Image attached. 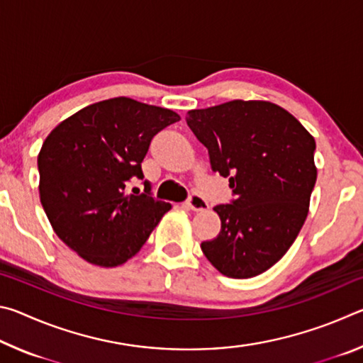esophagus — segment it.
I'll use <instances>...</instances> for the list:
<instances>
[{"mask_svg":"<svg viewBox=\"0 0 363 363\" xmlns=\"http://www.w3.org/2000/svg\"><path fill=\"white\" fill-rule=\"evenodd\" d=\"M187 208H190L192 211H205L210 208V205H208V201L203 199V196L199 195V194H192L189 196V200L186 201Z\"/></svg>","mask_w":363,"mask_h":363,"instance_id":"obj_1","label":"esophagus"}]
</instances>
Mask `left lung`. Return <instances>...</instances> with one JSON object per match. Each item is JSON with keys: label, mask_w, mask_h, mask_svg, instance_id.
<instances>
[{"label": "left lung", "mask_w": 363, "mask_h": 363, "mask_svg": "<svg viewBox=\"0 0 363 363\" xmlns=\"http://www.w3.org/2000/svg\"><path fill=\"white\" fill-rule=\"evenodd\" d=\"M186 121L233 195L214 206L220 232L201 251L225 277H256L281 259L307 218L315 140L285 108L264 101L190 110Z\"/></svg>", "instance_id": "left-lung-1"}]
</instances>
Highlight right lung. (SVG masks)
Wrapping results in <instances>:
<instances>
[{"instance_id":"add662e5","label":"right lung","mask_w":363,"mask_h":363,"mask_svg":"<svg viewBox=\"0 0 363 363\" xmlns=\"http://www.w3.org/2000/svg\"><path fill=\"white\" fill-rule=\"evenodd\" d=\"M173 110L115 97L79 110L57 125L38 155L40 199L54 232L91 264L130 259L171 205L133 188L155 134L179 121Z\"/></svg>"}]
</instances>
